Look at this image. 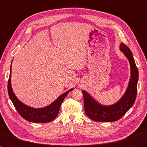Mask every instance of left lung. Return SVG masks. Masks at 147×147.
I'll use <instances>...</instances> for the list:
<instances>
[{
  "mask_svg": "<svg viewBox=\"0 0 147 147\" xmlns=\"http://www.w3.org/2000/svg\"><path fill=\"white\" fill-rule=\"evenodd\" d=\"M120 49L129 59L131 76L128 88L124 96L116 104L105 106L95 101L89 94L82 90L86 115L96 122H114L121 119L134 104L137 96L138 72L131 51L124 43Z\"/></svg>",
  "mask_w": 147,
  "mask_h": 147,
  "instance_id": "1",
  "label": "left lung"
}]
</instances>
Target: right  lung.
Wrapping results in <instances>:
<instances>
[{
    "instance_id": "1",
    "label": "right lung",
    "mask_w": 147,
    "mask_h": 147,
    "mask_svg": "<svg viewBox=\"0 0 147 147\" xmlns=\"http://www.w3.org/2000/svg\"><path fill=\"white\" fill-rule=\"evenodd\" d=\"M11 67H10V76L8 80V93L9 97L19 114L25 120L30 122L47 123L53 121L58 115L61 106L67 94L70 91L73 90V88L70 89L68 92L61 95L56 100L48 106L40 109L33 108L24 105L16 97L11 86Z\"/></svg>"
}]
</instances>
